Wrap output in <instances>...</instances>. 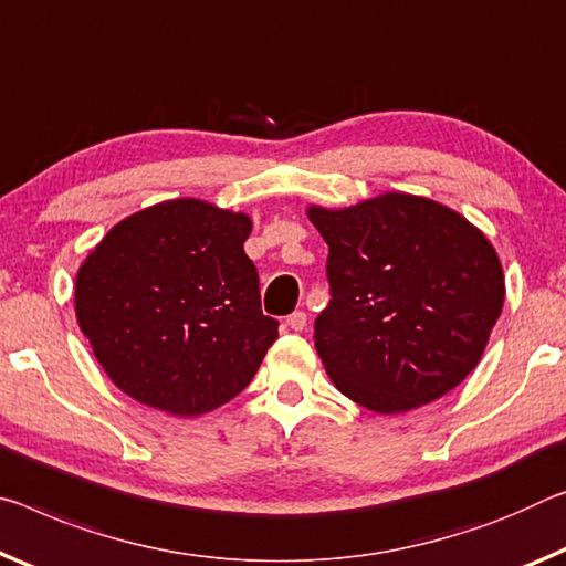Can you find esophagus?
<instances>
[{"instance_id":"esophagus-1","label":"esophagus","mask_w":566,"mask_h":566,"mask_svg":"<svg viewBox=\"0 0 566 566\" xmlns=\"http://www.w3.org/2000/svg\"><path fill=\"white\" fill-rule=\"evenodd\" d=\"M286 327H292L294 332H300V329H304L307 327V312H292L290 317H286Z\"/></svg>"}]
</instances>
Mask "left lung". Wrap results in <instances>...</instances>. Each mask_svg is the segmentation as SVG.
Returning a JSON list of instances; mask_svg holds the SVG:
<instances>
[{
    "mask_svg": "<svg viewBox=\"0 0 566 566\" xmlns=\"http://www.w3.org/2000/svg\"><path fill=\"white\" fill-rule=\"evenodd\" d=\"M307 213L329 247L315 347L337 390L375 412H406L453 390L479 365L504 307L489 239L410 193Z\"/></svg>",
    "mask_w": 566,
    "mask_h": 566,
    "instance_id": "obj_1",
    "label": "left lung"
}]
</instances>
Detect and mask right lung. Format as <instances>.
I'll return each mask as SVG.
<instances>
[{
	"mask_svg": "<svg viewBox=\"0 0 566 566\" xmlns=\"http://www.w3.org/2000/svg\"><path fill=\"white\" fill-rule=\"evenodd\" d=\"M249 231L244 213L176 199L123 219L90 251L77 322L125 396L188 418L251 382L280 322L262 312Z\"/></svg>",
	"mask_w": 566,
	"mask_h": 566,
	"instance_id": "obj_1",
	"label": "right lung"
}]
</instances>
